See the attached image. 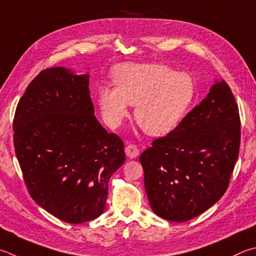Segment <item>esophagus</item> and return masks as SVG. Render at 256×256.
<instances>
[{"label":"esophagus","instance_id":"esophagus-1","mask_svg":"<svg viewBox=\"0 0 256 256\" xmlns=\"http://www.w3.org/2000/svg\"><path fill=\"white\" fill-rule=\"evenodd\" d=\"M125 154H126V156L130 158V159H134V158H136L138 156V146H134V144H130V146L125 148Z\"/></svg>","mask_w":256,"mask_h":256}]
</instances>
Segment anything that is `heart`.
Returning a JSON list of instances; mask_svg holds the SVG:
<instances>
[{
	"mask_svg": "<svg viewBox=\"0 0 256 256\" xmlns=\"http://www.w3.org/2000/svg\"><path fill=\"white\" fill-rule=\"evenodd\" d=\"M115 88L102 87L98 103L110 126H118L136 105L138 124L152 136H164L182 122L196 98L190 74L164 64H125L113 72Z\"/></svg>",
	"mask_w": 256,
	"mask_h": 256,
	"instance_id": "1",
	"label": "heart"
}]
</instances>
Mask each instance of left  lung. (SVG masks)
Here are the masks:
<instances>
[{"instance_id":"8db88e82","label":"left lung","mask_w":256,"mask_h":256,"mask_svg":"<svg viewBox=\"0 0 256 256\" xmlns=\"http://www.w3.org/2000/svg\"><path fill=\"white\" fill-rule=\"evenodd\" d=\"M240 141L238 106L226 82L216 80L179 126L140 156L153 212L182 222L216 204L228 187Z\"/></svg>"}]
</instances>
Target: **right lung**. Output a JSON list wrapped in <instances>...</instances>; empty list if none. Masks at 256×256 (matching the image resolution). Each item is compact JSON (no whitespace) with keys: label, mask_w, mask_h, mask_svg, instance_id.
I'll return each instance as SVG.
<instances>
[{"label":"right lung","mask_w":256,"mask_h":256,"mask_svg":"<svg viewBox=\"0 0 256 256\" xmlns=\"http://www.w3.org/2000/svg\"><path fill=\"white\" fill-rule=\"evenodd\" d=\"M90 75L54 67L32 80L16 106L13 142L32 199L70 224L103 214L123 142L94 115Z\"/></svg>","instance_id":"add662e5"}]
</instances>
